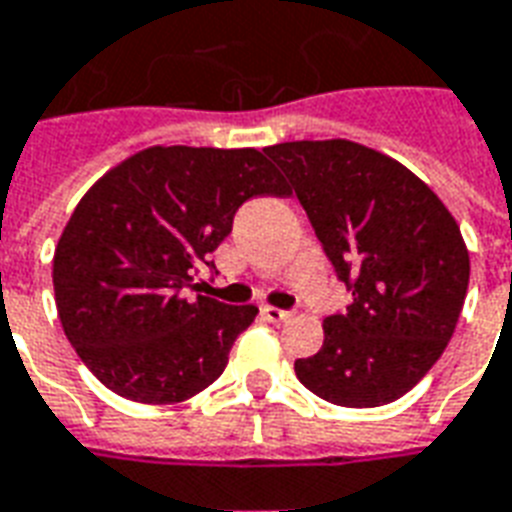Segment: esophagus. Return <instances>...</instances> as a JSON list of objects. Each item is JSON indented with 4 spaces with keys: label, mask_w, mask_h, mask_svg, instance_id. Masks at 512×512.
<instances>
[{
    "label": "esophagus",
    "mask_w": 512,
    "mask_h": 512,
    "mask_svg": "<svg viewBox=\"0 0 512 512\" xmlns=\"http://www.w3.org/2000/svg\"><path fill=\"white\" fill-rule=\"evenodd\" d=\"M263 317L268 322H287V319H292V311H284V308L276 306H263Z\"/></svg>",
    "instance_id": "34e87169"
}]
</instances>
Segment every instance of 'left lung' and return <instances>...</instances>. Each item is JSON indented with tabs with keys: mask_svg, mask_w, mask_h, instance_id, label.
I'll list each match as a JSON object with an SVG mask.
<instances>
[{
	"mask_svg": "<svg viewBox=\"0 0 512 512\" xmlns=\"http://www.w3.org/2000/svg\"><path fill=\"white\" fill-rule=\"evenodd\" d=\"M265 155L351 290L346 311L322 322V349L295 360L300 384L346 408L395 403L438 362L462 314L470 252L454 214L403 163L349 139Z\"/></svg>",
	"mask_w": 512,
	"mask_h": 512,
	"instance_id": "obj_1",
	"label": "left lung"
}]
</instances>
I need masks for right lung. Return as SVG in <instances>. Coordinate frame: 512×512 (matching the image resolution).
Masks as SVG:
<instances>
[{
	"label": "right lung",
	"mask_w": 512,
	"mask_h": 512,
	"mask_svg": "<svg viewBox=\"0 0 512 512\" xmlns=\"http://www.w3.org/2000/svg\"><path fill=\"white\" fill-rule=\"evenodd\" d=\"M265 150L147 147L80 198L53 255V290L77 357L115 395L190 400L228 365L255 306L187 295L252 195H287Z\"/></svg>",
	"instance_id": "add662e5"
}]
</instances>
